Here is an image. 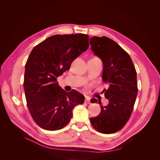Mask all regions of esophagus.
I'll list each match as a JSON object with an SVG mask.
<instances>
[{"label":"esophagus","instance_id":"obj_1","mask_svg":"<svg viewBox=\"0 0 160 160\" xmlns=\"http://www.w3.org/2000/svg\"><path fill=\"white\" fill-rule=\"evenodd\" d=\"M90 98L89 97H85V103H87L88 104H91V101H90Z\"/></svg>","mask_w":160,"mask_h":160}]
</instances>
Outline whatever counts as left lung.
I'll return each instance as SVG.
<instances>
[{
  "mask_svg": "<svg viewBox=\"0 0 160 160\" xmlns=\"http://www.w3.org/2000/svg\"><path fill=\"white\" fill-rule=\"evenodd\" d=\"M89 43L95 55L103 62L102 79L109 85L105 92L109 103L103 106L99 101L101 112L89 119L98 132L113 133L125 126L132 115L138 94L137 72L128 53L112 39L93 37ZM91 102L97 103L98 99H91Z\"/></svg>",
  "mask_w": 160,
  "mask_h": 160,
  "instance_id": "8db88e82",
  "label": "left lung"
}]
</instances>
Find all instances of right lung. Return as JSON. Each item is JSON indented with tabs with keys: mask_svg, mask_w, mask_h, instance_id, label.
<instances>
[{
	"mask_svg": "<svg viewBox=\"0 0 160 160\" xmlns=\"http://www.w3.org/2000/svg\"><path fill=\"white\" fill-rule=\"evenodd\" d=\"M88 47V35H56L47 38L30 53L24 90L29 112L41 128H63L72 118L73 108L84 103V95L74 89L66 92L58 85L57 77L69 70L71 62Z\"/></svg>",
	"mask_w": 160,
	"mask_h": 160,
	"instance_id": "obj_1",
	"label": "right lung"
}]
</instances>
